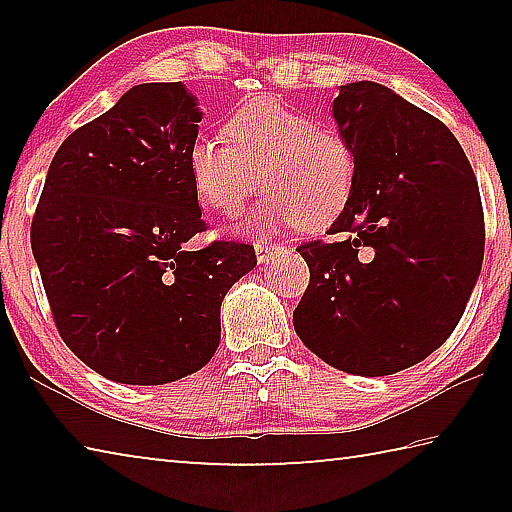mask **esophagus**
Segmentation results:
<instances>
[{"label":"esophagus","instance_id":"1","mask_svg":"<svg viewBox=\"0 0 512 512\" xmlns=\"http://www.w3.org/2000/svg\"><path fill=\"white\" fill-rule=\"evenodd\" d=\"M280 250H282L280 246H277V244H268V241H257V244H255V253H257L259 264L268 262V259L275 257L277 253H280Z\"/></svg>","mask_w":512,"mask_h":512}]
</instances>
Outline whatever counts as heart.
<instances>
[{
  "label": "heart",
  "mask_w": 512,
  "mask_h": 512,
  "mask_svg": "<svg viewBox=\"0 0 512 512\" xmlns=\"http://www.w3.org/2000/svg\"><path fill=\"white\" fill-rule=\"evenodd\" d=\"M223 135L196 137L187 151L189 183L198 203L237 216L264 185L266 223H296L318 232L348 210L359 160L334 126L273 97H257L230 112Z\"/></svg>",
  "instance_id": "obj_1"
}]
</instances>
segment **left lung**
Returning a JSON list of instances; mask_svg holds the SVG:
<instances>
[{
    "instance_id": "obj_1",
    "label": "left lung",
    "mask_w": 512,
    "mask_h": 512,
    "mask_svg": "<svg viewBox=\"0 0 512 512\" xmlns=\"http://www.w3.org/2000/svg\"><path fill=\"white\" fill-rule=\"evenodd\" d=\"M339 131L359 160L352 201L327 244L305 241L300 341L350 375L384 377L443 345L481 271L479 185L452 131L384 85H341Z\"/></svg>"
}]
</instances>
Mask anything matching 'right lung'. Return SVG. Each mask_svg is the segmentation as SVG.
I'll use <instances>...</instances> for the list:
<instances>
[{
    "mask_svg": "<svg viewBox=\"0 0 512 512\" xmlns=\"http://www.w3.org/2000/svg\"><path fill=\"white\" fill-rule=\"evenodd\" d=\"M201 112L183 83H142L67 137L49 164L31 248L60 339L106 379L158 386L201 370L221 302L255 248L207 230L187 151Z\"/></svg>",
    "mask_w": 512,
    "mask_h": 512,
    "instance_id": "1",
    "label": "right lung"
}]
</instances>
